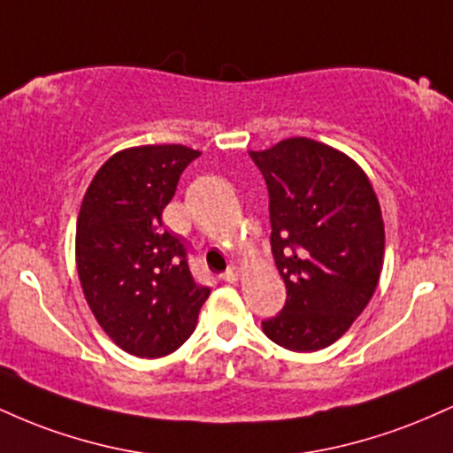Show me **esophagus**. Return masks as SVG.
I'll use <instances>...</instances> for the list:
<instances>
[{
    "label": "esophagus",
    "mask_w": 453,
    "mask_h": 453,
    "mask_svg": "<svg viewBox=\"0 0 453 453\" xmlns=\"http://www.w3.org/2000/svg\"><path fill=\"white\" fill-rule=\"evenodd\" d=\"M221 279L226 280V283H234V280L238 279V268L236 266H230V268L226 270V273L221 274Z\"/></svg>",
    "instance_id": "1"
}]
</instances>
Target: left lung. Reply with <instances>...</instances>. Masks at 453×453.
<instances>
[{
    "mask_svg": "<svg viewBox=\"0 0 453 453\" xmlns=\"http://www.w3.org/2000/svg\"><path fill=\"white\" fill-rule=\"evenodd\" d=\"M249 155L266 180L270 247L288 288L264 332L285 349H324L377 289L386 247L377 196L356 161L315 140Z\"/></svg>",
    "mask_w": 453,
    "mask_h": 453,
    "instance_id": "obj_1",
    "label": "left lung"
}]
</instances>
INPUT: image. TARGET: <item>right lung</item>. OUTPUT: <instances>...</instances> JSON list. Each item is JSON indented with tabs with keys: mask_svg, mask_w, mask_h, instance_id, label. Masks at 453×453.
Returning <instances> with one entry per match:
<instances>
[{
	"mask_svg": "<svg viewBox=\"0 0 453 453\" xmlns=\"http://www.w3.org/2000/svg\"><path fill=\"white\" fill-rule=\"evenodd\" d=\"M200 150L149 144L112 155L97 170L76 223V266L97 324L121 349L161 357L196 330L211 289L189 270L187 241L161 221Z\"/></svg>",
	"mask_w": 453,
	"mask_h": 453,
	"instance_id": "1",
	"label": "right lung"
}]
</instances>
